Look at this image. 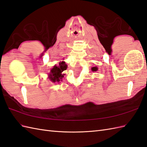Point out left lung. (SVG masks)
<instances>
[{
  "label": "left lung",
  "instance_id": "obj_1",
  "mask_svg": "<svg viewBox=\"0 0 147 147\" xmlns=\"http://www.w3.org/2000/svg\"><path fill=\"white\" fill-rule=\"evenodd\" d=\"M92 71H97V67H92Z\"/></svg>",
  "mask_w": 147,
  "mask_h": 147
}]
</instances>
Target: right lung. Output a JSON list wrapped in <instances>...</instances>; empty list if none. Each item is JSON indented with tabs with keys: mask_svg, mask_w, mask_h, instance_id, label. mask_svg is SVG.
I'll return each instance as SVG.
<instances>
[{
	"mask_svg": "<svg viewBox=\"0 0 147 147\" xmlns=\"http://www.w3.org/2000/svg\"><path fill=\"white\" fill-rule=\"evenodd\" d=\"M67 65L65 64L64 61L60 62L58 66L55 65L53 68L51 70V72L50 74V80L53 81V82H59V81L61 80L64 76V74L61 73L67 69Z\"/></svg>",
	"mask_w": 147,
	"mask_h": 147,
	"instance_id": "add662e5",
	"label": "right lung"
}]
</instances>
